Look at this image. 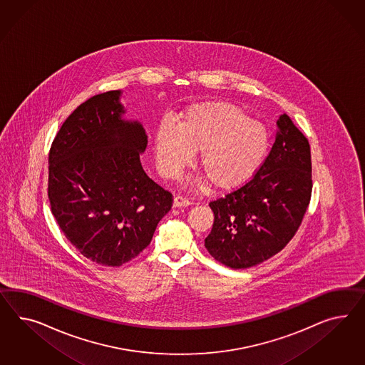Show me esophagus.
Here are the masks:
<instances>
[{
    "mask_svg": "<svg viewBox=\"0 0 365 365\" xmlns=\"http://www.w3.org/2000/svg\"><path fill=\"white\" fill-rule=\"evenodd\" d=\"M190 205H191V200H188L187 197H180V195L174 197V203H173L174 207H187Z\"/></svg>",
    "mask_w": 365,
    "mask_h": 365,
    "instance_id": "obj_1",
    "label": "esophagus"
}]
</instances>
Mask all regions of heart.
<instances>
[{
	"label": "heart",
	"mask_w": 365,
	"mask_h": 365,
	"mask_svg": "<svg viewBox=\"0 0 365 365\" xmlns=\"http://www.w3.org/2000/svg\"><path fill=\"white\" fill-rule=\"evenodd\" d=\"M271 146L269 131L245 110L226 102L197 105L177 128L162 123L154 151L163 177L175 179L197 153V173L212 187L231 190L245 185L262 168Z\"/></svg>",
	"instance_id": "1"
}]
</instances>
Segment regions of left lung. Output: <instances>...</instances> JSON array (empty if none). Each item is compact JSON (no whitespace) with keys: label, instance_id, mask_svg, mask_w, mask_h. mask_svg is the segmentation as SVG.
<instances>
[{"label":"left lung","instance_id":"1","mask_svg":"<svg viewBox=\"0 0 365 365\" xmlns=\"http://www.w3.org/2000/svg\"><path fill=\"white\" fill-rule=\"evenodd\" d=\"M275 143L262 168L243 186L210 202V255L235 269L280 252L302 225L312 192L311 148L291 118L277 119Z\"/></svg>","mask_w":365,"mask_h":365}]
</instances>
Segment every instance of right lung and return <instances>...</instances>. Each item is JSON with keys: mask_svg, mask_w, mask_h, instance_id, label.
<instances>
[{"mask_svg": "<svg viewBox=\"0 0 365 365\" xmlns=\"http://www.w3.org/2000/svg\"><path fill=\"white\" fill-rule=\"evenodd\" d=\"M120 90L97 94L62 123L49 153L48 197L59 228L102 266L128 263L150 245L173 194L148 177V135L125 120Z\"/></svg>", "mask_w": 365, "mask_h": 365, "instance_id": "right-lung-1", "label": "right lung"}]
</instances>
